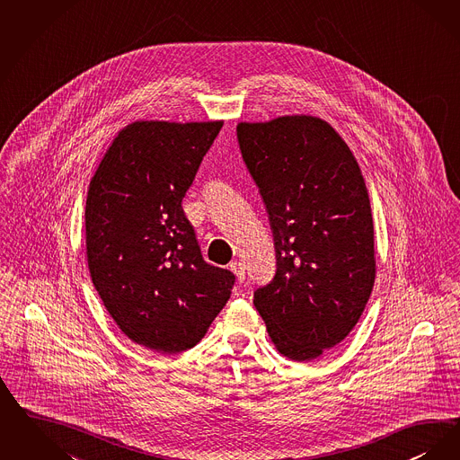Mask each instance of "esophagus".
Wrapping results in <instances>:
<instances>
[{
    "label": "esophagus",
    "instance_id": "obj_1",
    "mask_svg": "<svg viewBox=\"0 0 460 460\" xmlns=\"http://www.w3.org/2000/svg\"><path fill=\"white\" fill-rule=\"evenodd\" d=\"M229 269H231V272L236 276V279H238L239 282H243L244 280V265L241 263V261H233L231 265H229Z\"/></svg>",
    "mask_w": 460,
    "mask_h": 460
}]
</instances>
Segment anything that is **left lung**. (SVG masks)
<instances>
[{"mask_svg": "<svg viewBox=\"0 0 460 460\" xmlns=\"http://www.w3.org/2000/svg\"><path fill=\"white\" fill-rule=\"evenodd\" d=\"M238 140L276 244V277L253 305L282 356L312 361L349 335L375 284L367 184L348 144L322 118L241 121Z\"/></svg>", "mask_w": 460, "mask_h": 460, "instance_id": "8db88e82", "label": "left lung"}]
</instances>
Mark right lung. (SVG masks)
I'll use <instances>...</instances> for the list:
<instances>
[{
	"mask_svg": "<svg viewBox=\"0 0 460 460\" xmlns=\"http://www.w3.org/2000/svg\"><path fill=\"white\" fill-rule=\"evenodd\" d=\"M224 121L137 119L97 165L85 202L93 286L138 346L176 354L202 341L234 276L202 258L183 200Z\"/></svg>",
	"mask_w": 460,
	"mask_h": 460,
	"instance_id": "obj_1",
	"label": "right lung"
}]
</instances>
